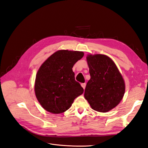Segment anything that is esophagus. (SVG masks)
Instances as JSON below:
<instances>
[{
    "instance_id": "esophagus-1",
    "label": "esophagus",
    "mask_w": 148,
    "mask_h": 148,
    "mask_svg": "<svg viewBox=\"0 0 148 148\" xmlns=\"http://www.w3.org/2000/svg\"><path fill=\"white\" fill-rule=\"evenodd\" d=\"M86 83H82V84H81V86L82 87V88L83 89H85V88H86Z\"/></svg>"
}]
</instances>
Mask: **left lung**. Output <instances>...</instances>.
Returning a JSON list of instances; mask_svg holds the SVG:
<instances>
[{"label":"left lung","mask_w":148,"mask_h":148,"mask_svg":"<svg viewBox=\"0 0 148 148\" xmlns=\"http://www.w3.org/2000/svg\"><path fill=\"white\" fill-rule=\"evenodd\" d=\"M90 79L84 97L92 109L106 112L118 105L125 92L124 79L113 60L103 54L87 56Z\"/></svg>","instance_id":"1"}]
</instances>
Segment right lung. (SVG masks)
Masks as SVG:
<instances>
[{"label": "right lung", "instance_id": "obj_1", "mask_svg": "<svg viewBox=\"0 0 148 148\" xmlns=\"http://www.w3.org/2000/svg\"><path fill=\"white\" fill-rule=\"evenodd\" d=\"M83 56V52L60 50L49 57L38 70L34 86L36 96L42 107L48 112H65L84 92L81 84L75 80L72 69Z\"/></svg>", "mask_w": 148, "mask_h": 148}]
</instances>
